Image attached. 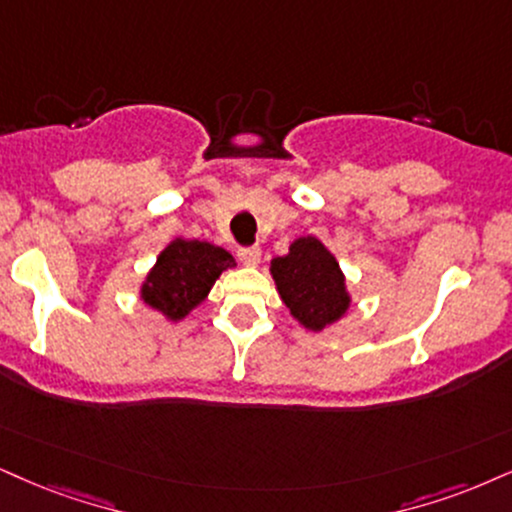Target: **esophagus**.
<instances>
[{"label":"esophagus","mask_w":512,"mask_h":512,"mask_svg":"<svg viewBox=\"0 0 512 512\" xmlns=\"http://www.w3.org/2000/svg\"><path fill=\"white\" fill-rule=\"evenodd\" d=\"M237 256L244 266H258V263H261V249H258V246H242V249L237 251Z\"/></svg>","instance_id":"esophagus-1"}]
</instances>
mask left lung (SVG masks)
Masks as SVG:
<instances>
[{
	"mask_svg": "<svg viewBox=\"0 0 512 512\" xmlns=\"http://www.w3.org/2000/svg\"><path fill=\"white\" fill-rule=\"evenodd\" d=\"M277 292L306 330L320 332L349 311L351 296L337 258L315 237H299L287 256L270 261Z\"/></svg>",
	"mask_w": 512,
	"mask_h": 512,
	"instance_id": "8db88e82",
	"label": "left lung"
}]
</instances>
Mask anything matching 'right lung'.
Instances as JSON below:
<instances>
[{
	"label": "right lung",
	"mask_w": 512,
	"mask_h": 512,
	"mask_svg": "<svg viewBox=\"0 0 512 512\" xmlns=\"http://www.w3.org/2000/svg\"><path fill=\"white\" fill-rule=\"evenodd\" d=\"M235 266V258L223 246L175 237L142 282V299L178 323L206 299L220 273Z\"/></svg>",
	"instance_id": "add662e5"
}]
</instances>
